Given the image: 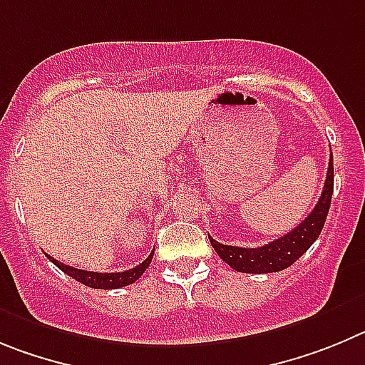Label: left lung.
Listing matches in <instances>:
<instances>
[{
  "instance_id": "left-lung-1",
  "label": "left lung",
  "mask_w": 365,
  "mask_h": 365,
  "mask_svg": "<svg viewBox=\"0 0 365 365\" xmlns=\"http://www.w3.org/2000/svg\"><path fill=\"white\" fill-rule=\"evenodd\" d=\"M333 154H331L326 183H324L320 200H318L313 211L307 215V218L302 223H298L293 231L280 236L274 242H269V244L262 245V247L223 245L209 236L211 245L218 252L220 258L238 272H255V274H260V272L284 271L289 265H293L314 244V240L318 238V235L324 229L327 212H329L331 196H333Z\"/></svg>"
}]
</instances>
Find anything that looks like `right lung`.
<instances>
[{
    "instance_id": "add662e5",
    "label": "right lung",
    "mask_w": 365,
    "mask_h": 365,
    "mask_svg": "<svg viewBox=\"0 0 365 365\" xmlns=\"http://www.w3.org/2000/svg\"><path fill=\"white\" fill-rule=\"evenodd\" d=\"M154 251L147 256L145 260L142 262L136 267L129 269V271H121V272H93V271H83V269H76L71 267V265H65L61 262L54 260L52 256H48V260L56 265V267H60L65 274H68L71 278L78 280L80 284L87 285V287H94V289H120L125 287V285L134 284L138 278L142 277L145 269L149 267V264L153 262Z\"/></svg>"
}]
</instances>
